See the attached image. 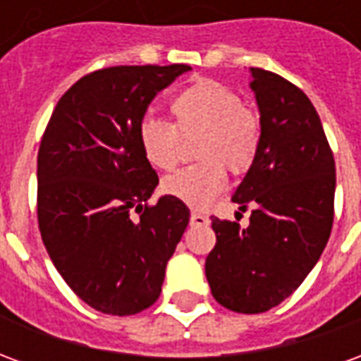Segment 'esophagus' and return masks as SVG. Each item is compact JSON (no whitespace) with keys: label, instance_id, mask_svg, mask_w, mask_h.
<instances>
[{"label":"esophagus","instance_id":"esophagus-1","mask_svg":"<svg viewBox=\"0 0 361 361\" xmlns=\"http://www.w3.org/2000/svg\"><path fill=\"white\" fill-rule=\"evenodd\" d=\"M191 226H209V216H204L201 212H191Z\"/></svg>","mask_w":361,"mask_h":361}]
</instances>
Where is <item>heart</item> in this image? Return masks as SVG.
<instances>
[{
    "instance_id": "obj_1",
    "label": "heart",
    "mask_w": 361,
    "mask_h": 361,
    "mask_svg": "<svg viewBox=\"0 0 361 361\" xmlns=\"http://www.w3.org/2000/svg\"><path fill=\"white\" fill-rule=\"evenodd\" d=\"M176 127L157 118H142L139 145L145 158L160 170L178 162L181 135L199 133L195 154L201 164L181 168L162 181L166 195L204 209L219 197L226 183L224 168L243 173L257 154L261 121L242 104V98L216 81H203L181 90L170 104Z\"/></svg>"
}]
</instances>
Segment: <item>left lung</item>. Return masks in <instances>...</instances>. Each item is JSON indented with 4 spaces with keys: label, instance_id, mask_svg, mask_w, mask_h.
I'll use <instances>...</instances> for the list:
<instances>
[{
    "label": "left lung",
    "instance_id": "1",
    "mask_svg": "<svg viewBox=\"0 0 361 361\" xmlns=\"http://www.w3.org/2000/svg\"><path fill=\"white\" fill-rule=\"evenodd\" d=\"M261 121L257 154L232 201L250 226L212 219L216 245L204 272L214 300L263 313L302 284L325 250L334 211V158L307 96L280 75L250 67Z\"/></svg>",
    "mask_w": 361,
    "mask_h": 361
}]
</instances>
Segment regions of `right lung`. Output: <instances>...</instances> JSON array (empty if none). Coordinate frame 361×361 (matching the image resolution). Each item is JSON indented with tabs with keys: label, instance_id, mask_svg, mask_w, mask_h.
<instances>
[{
	"label": "right lung",
	"instance_id": "right-lung-1",
	"mask_svg": "<svg viewBox=\"0 0 361 361\" xmlns=\"http://www.w3.org/2000/svg\"><path fill=\"white\" fill-rule=\"evenodd\" d=\"M189 69L119 66L85 75L46 127L38 226L61 279L96 311L123 317L157 302L189 224L180 199L147 204L158 176L137 135L152 98Z\"/></svg>",
	"mask_w": 361,
	"mask_h": 361
}]
</instances>
